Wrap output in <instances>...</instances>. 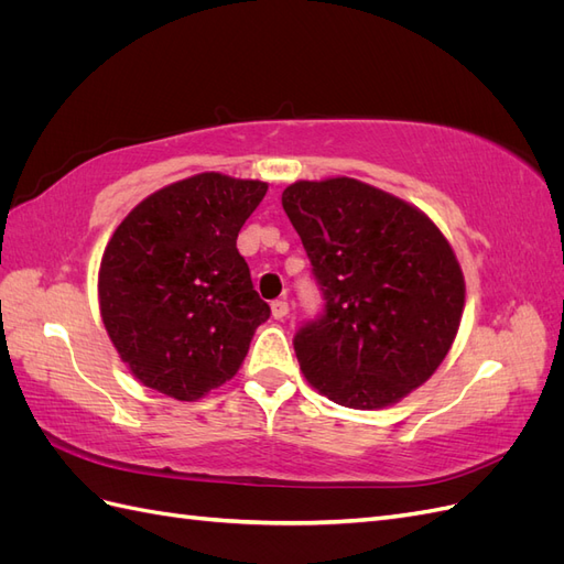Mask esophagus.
<instances>
[{"mask_svg":"<svg viewBox=\"0 0 564 564\" xmlns=\"http://www.w3.org/2000/svg\"><path fill=\"white\" fill-rule=\"evenodd\" d=\"M270 308H272V317L282 319V317H286V313H289V303H286L284 299H275V301L270 303Z\"/></svg>","mask_w":564,"mask_h":564,"instance_id":"1","label":"esophagus"}]
</instances>
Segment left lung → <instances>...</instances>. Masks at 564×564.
Instances as JSON below:
<instances>
[{
  "label": "left lung",
  "instance_id": "left-lung-1",
  "mask_svg": "<svg viewBox=\"0 0 564 564\" xmlns=\"http://www.w3.org/2000/svg\"><path fill=\"white\" fill-rule=\"evenodd\" d=\"M322 294L294 350L303 377L350 409H381L433 377L464 313V275L433 220L355 178L282 193Z\"/></svg>",
  "mask_w": 564,
  "mask_h": 564
}]
</instances>
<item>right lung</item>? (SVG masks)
<instances>
[{
  "mask_svg": "<svg viewBox=\"0 0 564 564\" xmlns=\"http://www.w3.org/2000/svg\"><path fill=\"white\" fill-rule=\"evenodd\" d=\"M268 185L197 174L135 207L106 247L100 317L148 388L193 402L235 377L270 317L237 235Z\"/></svg>",
  "mask_w": 564,
  "mask_h": 564,
  "instance_id": "add662e5",
  "label": "right lung"
}]
</instances>
